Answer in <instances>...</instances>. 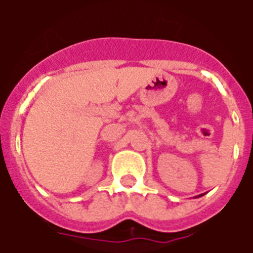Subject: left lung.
I'll return each mask as SVG.
<instances>
[{
  "instance_id": "1",
  "label": "left lung",
  "mask_w": 253,
  "mask_h": 253,
  "mask_svg": "<svg viewBox=\"0 0 253 253\" xmlns=\"http://www.w3.org/2000/svg\"><path fill=\"white\" fill-rule=\"evenodd\" d=\"M202 196H204V194H200V196H197V197H202Z\"/></svg>"
}]
</instances>
